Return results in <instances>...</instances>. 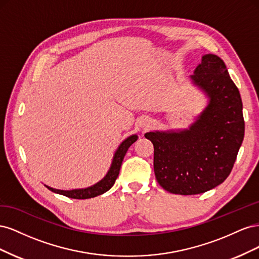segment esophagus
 I'll return each mask as SVG.
<instances>
[{
    "label": "esophagus",
    "instance_id": "esophagus-1",
    "mask_svg": "<svg viewBox=\"0 0 259 259\" xmlns=\"http://www.w3.org/2000/svg\"><path fill=\"white\" fill-rule=\"evenodd\" d=\"M149 124H150V119H148V117H143V119L140 120V125H142V126H148Z\"/></svg>",
    "mask_w": 259,
    "mask_h": 259
}]
</instances>
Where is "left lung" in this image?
Returning <instances> with one entry per match:
<instances>
[{
  "label": "left lung",
  "mask_w": 259,
  "mask_h": 259,
  "mask_svg": "<svg viewBox=\"0 0 259 259\" xmlns=\"http://www.w3.org/2000/svg\"><path fill=\"white\" fill-rule=\"evenodd\" d=\"M190 79L208 97L197 120L188 130L145 135L154 147L158 183L166 191L182 195L206 192L224 183L244 138L241 96L225 62L206 54Z\"/></svg>",
  "instance_id": "1"
}]
</instances>
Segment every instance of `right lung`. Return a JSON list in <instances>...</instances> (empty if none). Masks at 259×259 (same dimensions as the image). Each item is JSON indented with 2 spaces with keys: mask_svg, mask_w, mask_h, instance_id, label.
I'll use <instances>...</instances> for the list:
<instances>
[{
  "mask_svg": "<svg viewBox=\"0 0 259 259\" xmlns=\"http://www.w3.org/2000/svg\"><path fill=\"white\" fill-rule=\"evenodd\" d=\"M137 138H138L137 135H132L124 140L114 153L110 169L108 170L107 175L101 179L100 182L93 185L92 187L85 188V189H74V190H59V189H54V188H51L49 186H45V187L55 193L62 194L65 195V197L71 198V199H77V200L95 198L97 195L107 192L114 185L115 179L117 178V176H119L124 156L126 154L128 148L136 142Z\"/></svg>",
  "mask_w": 259,
  "mask_h": 259,
  "instance_id": "add662e5",
  "label": "right lung"
}]
</instances>
